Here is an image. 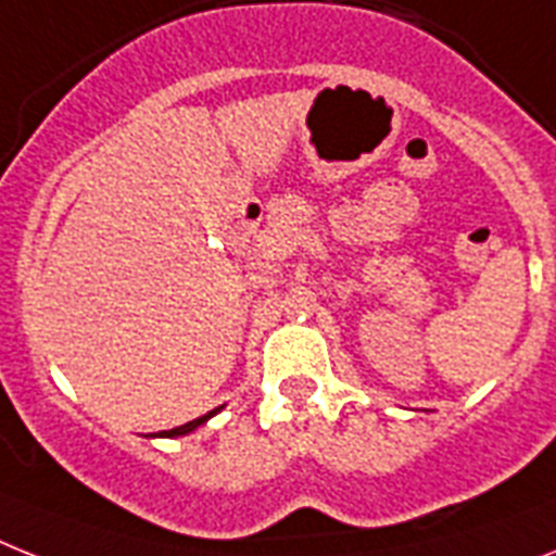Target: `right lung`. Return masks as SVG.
<instances>
[{
  "label": "right lung",
  "instance_id": "obj_1",
  "mask_svg": "<svg viewBox=\"0 0 556 556\" xmlns=\"http://www.w3.org/2000/svg\"><path fill=\"white\" fill-rule=\"evenodd\" d=\"M222 409H224V406H218V409L206 412V415L195 417V420H190V424H185V426H176V429H169V432L150 434V438H181V434H190V432H195V429H199L201 424H206V420H210V417H213V415H218V412H222Z\"/></svg>",
  "mask_w": 556,
  "mask_h": 556
}]
</instances>
